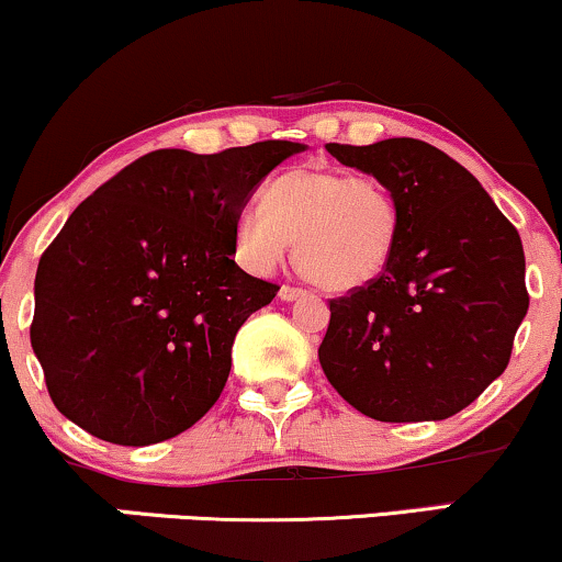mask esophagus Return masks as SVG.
I'll use <instances>...</instances> for the list:
<instances>
[{"label":"esophagus","instance_id":"1","mask_svg":"<svg viewBox=\"0 0 562 562\" xmlns=\"http://www.w3.org/2000/svg\"><path fill=\"white\" fill-rule=\"evenodd\" d=\"M279 296L283 302H294V300H300V296H304V292L300 286H289V283H286V286H281Z\"/></svg>","mask_w":562,"mask_h":562}]
</instances>
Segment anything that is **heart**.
Wrapping results in <instances>:
<instances>
[{"mask_svg":"<svg viewBox=\"0 0 562 562\" xmlns=\"http://www.w3.org/2000/svg\"><path fill=\"white\" fill-rule=\"evenodd\" d=\"M398 213L378 179L330 166H294L266 190V207L239 213V252L255 270H270L296 249V262L317 286L355 292L391 260Z\"/></svg>","mask_w":562,"mask_h":562,"instance_id":"obj_1","label":"heart"}]
</instances>
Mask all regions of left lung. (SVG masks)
<instances>
[{
	"mask_svg": "<svg viewBox=\"0 0 562 562\" xmlns=\"http://www.w3.org/2000/svg\"><path fill=\"white\" fill-rule=\"evenodd\" d=\"M391 192L375 281L330 302L317 349L338 396L380 422H438L503 375L529 310L521 237L459 161L414 137L325 145Z\"/></svg>",
	"mask_w": 562,
	"mask_h": 562,
	"instance_id": "1",
	"label": "left lung"
}]
</instances>
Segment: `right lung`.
Masks as SVG:
<instances>
[{
    "instance_id": "1",
    "label": "right lung",
    "mask_w": 562,
    "mask_h": 562,
    "mask_svg": "<svg viewBox=\"0 0 562 562\" xmlns=\"http://www.w3.org/2000/svg\"><path fill=\"white\" fill-rule=\"evenodd\" d=\"M302 143L154 150L75 207L36 270L33 355L69 422L150 446L216 404L234 336L279 286L234 262L249 195Z\"/></svg>"
}]
</instances>
